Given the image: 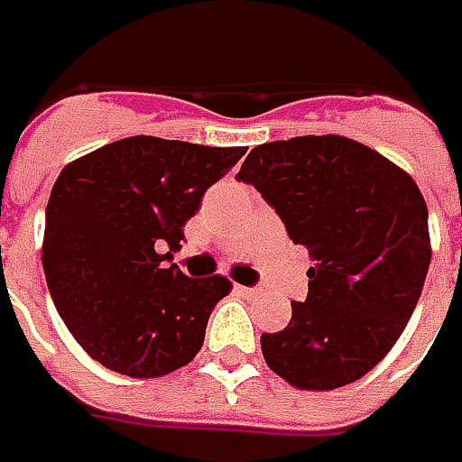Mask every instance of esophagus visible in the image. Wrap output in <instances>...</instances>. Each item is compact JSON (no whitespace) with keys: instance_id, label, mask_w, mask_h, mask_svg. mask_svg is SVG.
Segmentation results:
<instances>
[{"instance_id":"34e87169","label":"esophagus","mask_w":462,"mask_h":462,"mask_svg":"<svg viewBox=\"0 0 462 462\" xmlns=\"http://www.w3.org/2000/svg\"><path fill=\"white\" fill-rule=\"evenodd\" d=\"M236 293L244 295V298H259V295H262V288H244V285H239Z\"/></svg>"}]
</instances>
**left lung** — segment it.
<instances>
[{
	"instance_id": "obj_1",
	"label": "left lung",
	"mask_w": 462,
	"mask_h": 462,
	"mask_svg": "<svg viewBox=\"0 0 462 462\" xmlns=\"http://www.w3.org/2000/svg\"><path fill=\"white\" fill-rule=\"evenodd\" d=\"M241 182L262 192L313 257L291 324L262 334L270 370L300 391H334L370 373L417 309L432 259L417 182L345 135L254 146Z\"/></svg>"
}]
</instances>
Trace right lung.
<instances>
[{"label":"right lung","instance_id":"right-lung-1","mask_svg":"<svg viewBox=\"0 0 462 462\" xmlns=\"http://www.w3.org/2000/svg\"><path fill=\"white\" fill-rule=\"evenodd\" d=\"M244 152L131 135L63 167L45 208V282L92 360L162 378L200 352L231 280H192L169 259L205 189Z\"/></svg>","mask_w":462,"mask_h":462}]
</instances>
